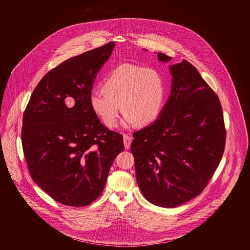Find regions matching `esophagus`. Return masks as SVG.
Returning a JSON list of instances; mask_svg holds the SVG:
<instances>
[{
    "label": "esophagus",
    "mask_w": 250,
    "mask_h": 250,
    "mask_svg": "<svg viewBox=\"0 0 250 250\" xmlns=\"http://www.w3.org/2000/svg\"><path fill=\"white\" fill-rule=\"evenodd\" d=\"M131 142H132V137H130L127 135H124V144H125V149H129L130 148Z\"/></svg>",
    "instance_id": "1"
}]
</instances>
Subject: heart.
Returning a JSON list of instances; mask_svg holds the SVG:
<instances>
[{"label": "heart", "mask_w": 250, "mask_h": 250, "mask_svg": "<svg viewBox=\"0 0 250 250\" xmlns=\"http://www.w3.org/2000/svg\"><path fill=\"white\" fill-rule=\"evenodd\" d=\"M103 91L92 92L91 108L108 127L117 125L124 113L122 125H147L155 121L165 99L164 81L152 67L122 64L112 70L103 84Z\"/></svg>", "instance_id": "b5f03b06"}]
</instances>
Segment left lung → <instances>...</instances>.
Instances as JSON below:
<instances>
[{
	"label": "left lung",
	"instance_id": "1",
	"mask_svg": "<svg viewBox=\"0 0 250 250\" xmlns=\"http://www.w3.org/2000/svg\"><path fill=\"white\" fill-rule=\"evenodd\" d=\"M161 62L172 58L158 53ZM171 91L158 118L131 144L136 182L152 205L174 208L199 195L219 165L226 145L218 96L189 62L169 66Z\"/></svg>",
	"mask_w": 250,
	"mask_h": 250
}]
</instances>
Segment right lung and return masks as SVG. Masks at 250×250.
<instances>
[{
  "instance_id": "obj_1",
  "label": "right lung",
  "mask_w": 250,
  "mask_h": 250,
  "mask_svg": "<svg viewBox=\"0 0 250 250\" xmlns=\"http://www.w3.org/2000/svg\"><path fill=\"white\" fill-rule=\"evenodd\" d=\"M114 45L70 58L47 72L23 114L22 145L31 177L62 205L95 201L125 148L121 134L105 127L90 103L92 84Z\"/></svg>"
}]
</instances>
